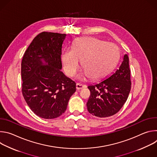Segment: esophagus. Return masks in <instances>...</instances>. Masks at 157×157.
Returning <instances> with one entry per match:
<instances>
[{"label":"esophagus","instance_id":"1","mask_svg":"<svg viewBox=\"0 0 157 157\" xmlns=\"http://www.w3.org/2000/svg\"><path fill=\"white\" fill-rule=\"evenodd\" d=\"M86 85H82V84H81L79 83H77L76 84V89L77 90H79V89H81L82 88H84L86 87Z\"/></svg>","mask_w":157,"mask_h":157}]
</instances>
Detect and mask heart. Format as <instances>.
<instances>
[{
    "instance_id": "b5f03b06",
    "label": "heart",
    "mask_w": 157,
    "mask_h": 157,
    "mask_svg": "<svg viewBox=\"0 0 157 157\" xmlns=\"http://www.w3.org/2000/svg\"><path fill=\"white\" fill-rule=\"evenodd\" d=\"M63 69L69 76H73L79 65L84 70L79 75L81 79L89 77L97 80L113 69L119 59V50L114 43L93 37H80L73 43L71 49L61 53Z\"/></svg>"
}]
</instances>
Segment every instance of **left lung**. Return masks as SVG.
I'll use <instances>...</instances> for the list:
<instances>
[{
    "label": "left lung",
    "instance_id": "left-lung-1",
    "mask_svg": "<svg viewBox=\"0 0 157 157\" xmlns=\"http://www.w3.org/2000/svg\"><path fill=\"white\" fill-rule=\"evenodd\" d=\"M128 61L127 55H125L114 73L87 86L91 92L86 104L89 113L98 117H107L116 114L122 107L131 89Z\"/></svg>",
    "mask_w": 157,
    "mask_h": 157
}]
</instances>
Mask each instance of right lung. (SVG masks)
I'll use <instances>...</instances> for the list:
<instances>
[{
    "label": "right lung",
    "mask_w": 157,
    "mask_h": 157,
    "mask_svg": "<svg viewBox=\"0 0 157 157\" xmlns=\"http://www.w3.org/2000/svg\"><path fill=\"white\" fill-rule=\"evenodd\" d=\"M66 34L43 32L32 40L22 58V94L28 105L41 118L62 115L76 83L61 71L63 43Z\"/></svg>",
    "instance_id": "right-lung-1"
}]
</instances>
